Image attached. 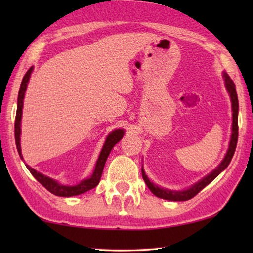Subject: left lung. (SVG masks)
I'll use <instances>...</instances> for the list:
<instances>
[{
  "label": "left lung",
  "instance_id": "1",
  "mask_svg": "<svg viewBox=\"0 0 253 253\" xmlns=\"http://www.w3.org/2000/svg\"><path fill=\"white\" fill-rule=\"evenodd\" d=\"M223 79H224V84L226 88V91L229 92L230 98H231V102H232V134H231V139H230V144H229V148L226 151V154L223 160L220 163V165L217 166L215 169H213L211 173L208 174L207 176L203 177L202 179H200L199 182H196L193 185L190 186L188 188H185V190L182 191H172V190H168V188L161 187L154 184L151 179L147 177V175L145 174V170L142 168V175L145 183H146L147 187L151 190L152 193L154 195H156L157 198L164 199V200H169V201H187L193 198L196 194L199 193L201 190L209 185L214 178H215L217 175H219L221 172L228 168V165L230 164L231 160L234 155L235 152V147H237V143H238V113H239V101H238V95H237V90H235V84L232 81V79L230 78L229 75L226 72H223Z\"/></svg>",
  "mask_w": 253,
  "mask_h": 253
}]
</instances>
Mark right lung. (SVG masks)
<instances>
[{
  "label": "right lung",
  "instance_id": "right-lung-1",
  "mask_svg": "<svg viewBox=\"0 0 253 253\" xmlns=\"http://www.w3.org/2000/svg\"><path fill=\"white\" fill-rule=\"evenodd\" d=\"M33 71V67L30 68V69L27 71V74L23 77L22 83H21L20 85V90H19V96H18V108H16V116H15V124H14V135H15V144H16V148H18L19 155L21 157V160H23L22 153H21V119H22V109H23V99H24V95H25V90H27L30 77H31V72ZM124 134H125V130L124 129H115L110 132V134L107 136L106 142L104 144V146L101 148V152L99 154V157L96 162V166L95 169L91 174L90 177L84 178L81 181L79 184L77 185H63V184L59 183L55 179L51 178L49 176H45L40 172H38L32 168H30L29 165L25 164L28 169L30 170L34 178L37 179L38 182L41 183L46 190L51 193L57 195V196H65V198H68V196H75V195H79L85 193V192L91 190V188L96 187L98 185V183L100 181L102 170H104V166L105 163L108 158L109 154L111 152V149L114 148L115 145H116L119 140H121Z\"/></svg>",
  "mask_w": 253,
  "mask_h": 253
}]
</instances>
